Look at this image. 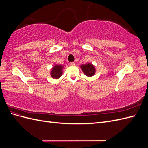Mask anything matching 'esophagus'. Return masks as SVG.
Returning a JSON list of instances; mask_svg holds the SVG:
<instances>
[{
	"label": "esophagus",
	"mask_w": 148,
	"mask_h": 148,
	"mask_svg": "<svg viewBox=\"0 0 148 148\" xmlns=\"http://www.w3.org/2000/svg\"><path fill=\"white\" fill-rule=\"evenodd\" d=\"M70 65H71V66H74V65H75V62H70Z\"/></svg>",
	"instance_id": "esophagus-1"
}]
</instances>
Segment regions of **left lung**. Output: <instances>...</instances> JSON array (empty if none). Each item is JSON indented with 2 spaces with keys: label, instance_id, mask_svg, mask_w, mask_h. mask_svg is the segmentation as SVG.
Segmentation results:
<instances>
[{
  "label": "left lung",
  "instance_id": "8db88e82",
  "mask_svg": "<svg viewBox=\"0 0 148 148\" xmlns=\"http://www.w3.org/2000/svg\"><path fill=\"white\" fill-rule=\"evenodd\" d=\"M81 68L84 73L88 77H92L95 73L96 70L91 64L83 65L81 66Z\"/></svg>",
  "mask_w": 148,
  "mask_h": 148
}]
</instances>
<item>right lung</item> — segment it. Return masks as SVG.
<instances>
[{"mask_svg": "<svg viewBox=\"0 0 148 148\" xmlns=\"http://www.w3.org/2000/svg\"><path fill=\"white\" fill-rule=\"evenodd\" d=\"M62 69L63 66L62 65H56L52 70L51 77L56 79L60 78L62 75Z\"/></svg>", "mask_w": 148, "mask_h": 148, "instance_id": "obj_1", "label": "right lung"}]
</instances>
